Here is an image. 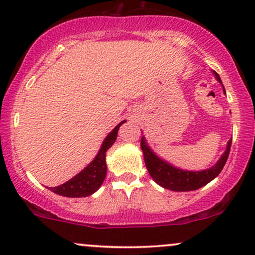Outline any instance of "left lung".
Segmentation results:
<instances>
[{
	"instance_id": "1",
	"label": "left lung",
	"mask_w": 255,
	"mask_h": 255,
	"mask_svg": "<svg viewBox=\"0 0 255 255\" xmlns=\"http://www.w3.org/2000/svg\"><path fill=\"white\" fill-rule=\"evenodd\" d=\"M216 79L222 84L221 78L216 72ZM224 89V87H223ZM225 93V90H224ZM141 150L144 152V159L147 171L150 172L151 177L156 183L162 186L163 188L170 189L174 192H188L195 191V189L201 188L212 181L213 178L217 177L219 172L222 171L223 166L227 163L228 157H229V152L231 147V140L228 141L227 150L219 160L213 165L212 168L206 169V170L201 171H188V170H181V169L172 166L165 160L160 159L159 157L156 156L153 151L148 147L147 142H146L145 136H141V141H140Z\"/></svg>"
}]
</instances>
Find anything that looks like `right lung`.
Listing matches in <instances>:
<instances>
[{"label": "right lung", "mask_w": 255, "mask_h": 255, "mask_svg": "<svg viewBox=\"0 0 255 255\" xmlns=\"http://www.w3.org/2000/svg\"><path fill=\"white\" fill-rule=\"evenodd\" d=\"M125 122L126 121H122L121 124H119L108 134V136L105 137L103 144H102L98 154L83 171H80L78 175H75L74 177L61 184V186L54 187V188L50 187L49 189L51 192L56 193V194L68 198L89 197V195L93 194L97 191L103 183L105 175H107L105 154H107V151L113 146L114 142L116 141L120 126L125 124Z\"/></svg>", "instance_id": "right-lung-1"}]
</instances>
